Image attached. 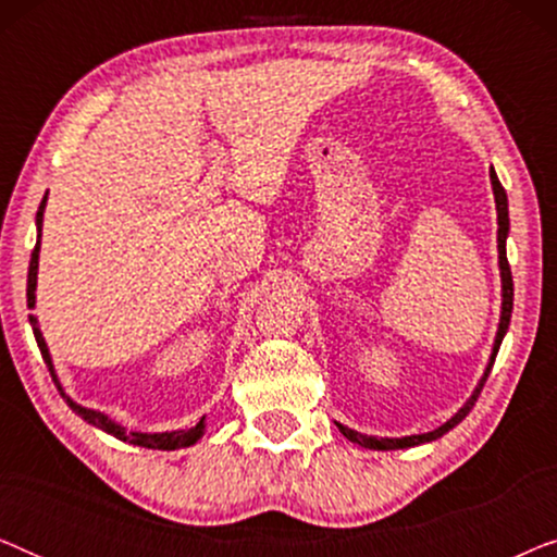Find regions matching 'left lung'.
<instances>
[{
  "label": "left lung",
  "instance_id": "8db88e82",
  "mask_svg": "<svg viewBox=\"0 0 557 557\" xmlns=\"http://www.w3.org/2000/svg\"><path fill=\"white\" fill-rule=\"evenodd\" d=\"M490 180H492V189H494V202H497V223H499V231H497V248H499V271H502V319H499V330H497V339H494V349H492V357H490V364H486V372L484 377L479 380L476 391L471 398L467 400V406H463L459 413H456L451 421H446L444 425H438L436 431L431 433H421V436H406V438H375V436H364V433H357L352 429H347V425L337 423V429L342 431V436L352 441V444L362 446V448H375V451H393V448H408V446H418V444H429V441H436L444 436L454 429V425H459L463 418L469 416V410L474 408V403L479 398V393H482V387L486 383V377H490L492 372V364H494V357L499 352V345L502 339H505V332L509 326V317H512V301H515V286H512V271H509V263H507V233H509V212H507V193L505 187H502V182L497 177V172L490 170Z\"/></svg>",
  "mask_w": 557,
  "mask_h": 557
}]
</instances>
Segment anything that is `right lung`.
Segmentation results:
<instances>
[{
    "mask_svg": "<svg viewBox=\"0 0 557 557\" xmlns=\"http://www.w3.org/2000/svg\"><path fill=\"white\" fill-rule=\"evenodd\" d=\"M42 210H45V200L40 202V210H37V233L42 231ZM37 253H40V235H37V243H35L33 258H29V271H27V307H29V309L35 307V286H37ZM29 324H33V332H35L37 347H40V355H42V360H45V364H48V370H50L52 380H55V385H58L60 395H63L67 406H71V408L75 410V413H78V416L83 418V421H88V423L98 425V429L106 431V433H111V436H116L119 441H128V444H134V446H144V448H159V451H174V448H182V446H193L195 441L202 436V431H205V421H200V423H197V425H193V429H189V431H170V433H136V431H126V429H121L119 423H113L109 416L98 413V410L83 408V406H78V403H73V400L67 398V395L63 393V387H60V383H58V375H55V370H52V360H50L48 345H45V339H42V332L37 330V322H35V317H29Z\"/></svg>",
    "mask_w": 557,
    "mask_h": 557,
    "instance_id": "add662e5",
    "label": "right lung"
}]
</instances>
